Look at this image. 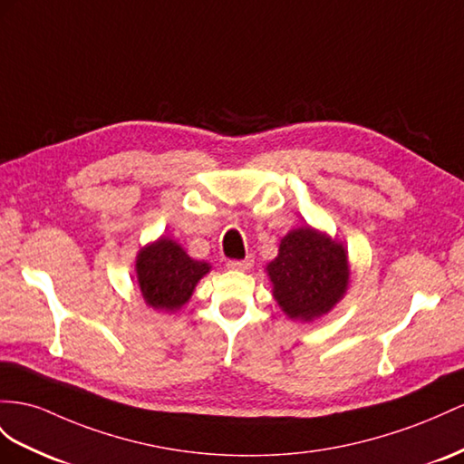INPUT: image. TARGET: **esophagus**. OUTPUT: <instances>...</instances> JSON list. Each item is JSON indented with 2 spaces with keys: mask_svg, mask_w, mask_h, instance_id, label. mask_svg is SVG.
<instances>
[{
  "mask_svg": "<svg viewBox=\"0 0 464 464\" xmlns=\"http://www.w3.org/2000/svg\"><path fill=\"white\" fill-rule=\"evenodd\" d=\"M253 266V258L246 256L243 260H227V268L231 270H248Z\"/></svg>",
  "mask_w": 464,
  "mask_h": 464,
  "instance_id": "1",
  "label": "esophagus"
}]
</instances>
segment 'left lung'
I'll return each instance as SVG.
<instances>
[{
  "label": "left lung",
  "instance_id": "obj_1",
  "mask_svg": "<svg viewBox=\"0 0 464 464\" xmlns=\"http://www.w3.org/2000/svg\"><path fill=\"white\" fill-rule=\"evenodd\" d=\"M266 270L282 312L304 322L327 314L349 284L345 248L312 227L284 237L278 256Z\"/></svg>",
  "mask_w": 464,
  "mask_h": 464
}]
</instances>
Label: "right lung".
<instances>
[{"instance_id": "right-lung-1", "label": "right lung", "mask_w": 464, "mask_h": 464, "mask_svg": "<svg viewBox=\"0 0 464 464\" xmlns=\"http://www.w3.org/2000/svg\"><path fill=\"white\" fill-rule=\"evenodd\" d=\"M208 272V263L189 258L184 248L170 239L145 246L137 256L142 298L154 310H178L189 300L198 280Z\"/></svg>"}]
</instances>
